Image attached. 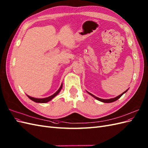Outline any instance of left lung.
Listing matches in <instances>:
<instances>
[{"label":"left lung","mask_w":148,"mask_h":148,"mask_svg":"<svg viewBox=\"0 0 148 148\" xmlns=\"http://www.w3.org/2000/svg\"><path fill=\"white\" fill-rule=\"evenodd\" d=\"M128 89L127 90H126L125 91V92H123L122 94H121V95H120L119 96H117V97H114V98H112V99H101V98H99V97H96V96H94L93 95H92V94H91L90 92H88L89 95H90L91 96H92V97H94L95 98V99H97L98 101H101V102H105V103H110V102H114V101H117V99H119V98L122 96L124 93H125L127 91H128Z\"/></svg>","instance_id":"1"}]
</instances>
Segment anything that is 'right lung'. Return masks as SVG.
I'll return each mask as SVG.
<instances>
[{"instance_id": "right-lung-1", "label": "right lung", "mask_w": 148, "mask_h": 148, "mask_svg": "<svg viewBox=\"0 0 148 148\" xmlns=\"http://www.w3.org/2000/svg\"><path fill=\"white\" fill-rule=\"evenodd\" d=\"M62 84H61V86H60V87L59 88V89H58V90L53 94V95H52V96H49V97H46V98H42V99H38V98H35V97H31V96H28V95H27L28 96V97L29 98V99H31V100H32V101H33L34 102H38V103H46V102H49V101H50L51 100H52L53 97H55L58 94H59V92H60V90L62 89Z\"/></svg>"}]
</instances>
